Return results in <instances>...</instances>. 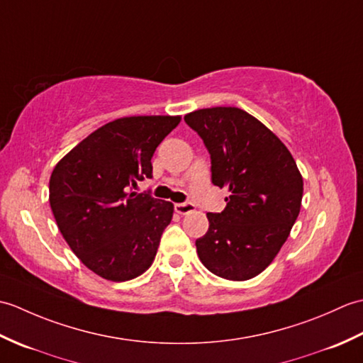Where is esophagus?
I'll use <instances>...</instances> for the list:
<instances>
[{"mask_svg":"<svg viewBox=\"0 0 363 363\" xmlns=\"http://www.w3.org/2000/svg\"><path fill=\"white\" fill-rule=\"evenodd\" d=\"M174 211L179 215H187V213L195 211V206L191 203H177V204H174Z\"/></svg>","mask_w":363,"mask_h":363,"instance_id":"obj_1","label":"esophagus"}]
</instances>
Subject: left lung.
Listing matches in <instances>:
<instances>
[{
  "instance_id": "left-lung-1",
  "label": "left lung",
  "mask_w": 363,
  "mask_h": 363,
  "mask_svg": "<svg viewBox=\"0 0 363 363\" xmlns=\"http://www.w3.org/2000/svg\"><path fill=\"white\" fill-rule=\"evenodd\" d=\"M184 120L211 154L213 186L229 190L225 211L207 213L198 257L223 279H251L287 240L301 209L303 176L287 146L238 107L199 109Z\"/></svg>"
}]
</instances>
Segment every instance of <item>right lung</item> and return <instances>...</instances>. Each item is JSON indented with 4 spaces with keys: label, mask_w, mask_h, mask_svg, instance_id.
<instances>
[{
    "label": "right lung",
    "mask_w": 363,
    "mask_h": 363,
    "mask_svg": "<svg viewBox=\"0 0 363 363\" xmlns=\"http://www.w3.org/2000/svg\"><path fill=\"white\" fill-rule=\"evenodd\" d=\"M179 121V115L113 120L52 169L50 204L60 234L82 264L107 281L134 279L156 257L174 207L134 189L152 176V154Z\"/></svg>",
    "instance_id": "1"
}]
</instances>
